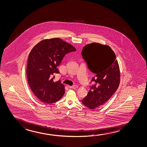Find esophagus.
<instances>
[{"label":"esophagus","mask_w":147,"mask_h":147,"mask_svg":"<svg viewBox=\"0 0 147 147\" xmlns=\"http://www.w3.org/2000/svg\"><path fill=\"white\" fill-rule=\"evenodd\" d=\"M68 87H69V88H71V89H77V88H78V87L77 85L72 86H69Z\"/></svg>","instance_id":"34e87169"}]
</instances>
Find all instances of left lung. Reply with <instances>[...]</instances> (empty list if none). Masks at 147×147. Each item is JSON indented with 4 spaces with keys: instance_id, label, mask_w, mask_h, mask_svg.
<instances>
[{
    "instance_id": "8db88e82",
    "label": "left lung",
    "mask_w": 147,
    "mask_h": 147,
    "mask_svg": "<svg viewBox=\"0 0 147 147\" xmlns=\"http://www.w3.org/2000/svg\"><path fill=\"white\" fill-rule=\"evenodd\" d=\"M82 55L91 71L95 74L88 94L82 100L84 105L93 110L103 105L118 88L120 71L116 55L111 47L92 42L84 47Z\"/></svg>"
}]
</instances>
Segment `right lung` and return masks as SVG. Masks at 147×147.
Segmentation results:
<instances>
[{
	"instance_id": "1",
	"label": "right lung",
	"mask_w": 147,
	"mask_h": 147,
	"mask_svg": "<svg viewBox=\"0 0 147 147\" xmlns=\"http://www.w3.org/2000/svg\"><path fill=\"white\" fill-rule=\"evenodd\" d=\"M76 49L60 38L46 39L39 42L29 54L26 74L31 90L37 98L46 103L59 100L65 93L60 80L54 82V74L59 73L57 66L64 56Z\"/></svg>"
}]
</instances>
